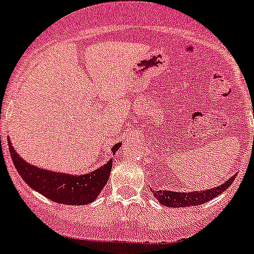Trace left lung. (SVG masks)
<instances>
[{
	"label": "left lung",
	"mask_w": 254,
	"mask_h": 254,
	"mask_svg": "<svg viewBox=\"0 0 254 254\" xmlns=\"http://www.w3.org/2000/svg\"><path fill=\"white\" fill-rule=\"evenodd\" d=\"M236 179V174L231 177L228 181L224 182L222 186L215 187V188L208 189V190H196V191H188V193H181V191H172V190H154L151 189V193L154 194L159 203L162 205L170 208H181V207H189V205H199L203 203L209 202L210 199L215 198L220 193L232 186V182Z\"/></svg>",
	"instance_id": "left-lung-1"
}]
</instances>
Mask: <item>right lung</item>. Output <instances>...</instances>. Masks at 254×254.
<instances>
[{"instance_id":"right-lung-1","label":"right lung","mask_w":254,"mask_h":254,"mask_svg":"<svg viewBox=\"0 0 254 254\" xmlns=\"http://www.w3.org/2000/svg\"><path fill=\"white\" fill-rule=\"evenodd\" d=\"M122 146V143L113 145V154ZM8 149L15 168L23 181L47 199L67 205L90 204L98 198L109 181L113 159L87 174L71 175L37 168L26 162L15 150L8 139Z\"/></svg>"}]
</instances>
